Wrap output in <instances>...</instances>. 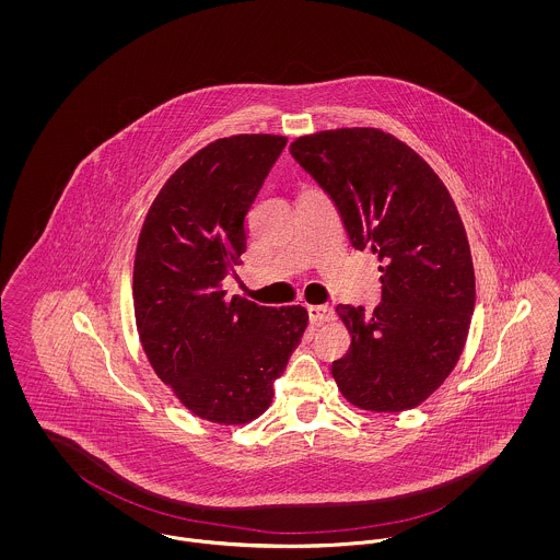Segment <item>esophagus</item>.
<instances>
[{
  "instance_id": "34e87169",
  "label": "esophagus",
  "mask_w": 560,
  "mask_h": 560,
  "mask_svg": "<svg viewBox=\"0 0 560 560\" xmlns=\"http://www.w3.org/2000/svg\"><path fill=\"white\" fill-rule=\"evenodd\" d=\"M308 317L313 323H327V320L336 319V311L329 304H320V306H308Z\"/></svg>"
}]
</instances>
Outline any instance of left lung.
<instances>
[{
	"instance_id": "1",
	"label": "left lung",
	"mask_w": 560,
	"mask_h": 560,
	"mask_svg": "<svg viewBox=\"0 0 560 560\" xmlns=\"http://www.w3.org/2000/svg\"><path fill=\"white\" fill-rule=\"evenodd\" d=\"M290 153L336 203L352 247L380 260L373 313L336 308L352 342L334 380L361 409H411L452 373L475 313L472 256L452 195L413 149L375 128L300 136Z\"/></svg>"
}]
</instances>
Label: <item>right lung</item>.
<instances>
[{
    "label": "right lung",
    "instance_id": "1",
    "mask_svg": "<svg viewBox=\"0 0 560 560\" xmlns=\"http://www.w3.org/2000/svg\"><path fill=\"white\" fill-rule=\"evenodd\" d=\"M285 144L272 133L210 142L170 176L138 237L142 348L161 382L213 424H247L267 411L308 325L302 306L268 308L222 290L247 247L245 215Z\"/></svg>",
    "mask_w": 560,
    "mask_h": 560
}]
</instances>
